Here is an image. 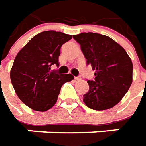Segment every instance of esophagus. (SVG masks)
Returning a JSON list of instances; mask_svg holds the SVG:
<instances>
[{
	"mask_svg": "<svg viewBox=\"0 0 146 146\" xmlns=\"http://www.w3.org/2000/svg\"><path fill=\"white\" fill-rule=\"evenodd\" d=\"M74 79H75V81H76V82H78V81H80L82 78H81V77H76Z\"/></svg>",
	"mask_w": 146,
	"mask_h": 146,
	"instance_id": "esophagus-1",
	"label": "esophagus"
}]
</instances>
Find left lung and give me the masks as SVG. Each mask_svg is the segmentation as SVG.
<instances>
[{
  "mask_svg": "<svg viewBox=\"0 0 146 146\" xmlns=\"http://www.w3.org/2000/svg\"><path fill=\"white\" fill-rule=\"evenodd\" d=\"M86 59L95 71L94 81H87L89 91L83 102L93 110L113 108L123 98L133 82V63L126 51L108 36L97 33L74 35Z\"/></svg>",
  "mask_w": 146,
  "mask_h": 146,
  "instance_id": "8db88e82",
  "label": "left lung"
}]
</instances>
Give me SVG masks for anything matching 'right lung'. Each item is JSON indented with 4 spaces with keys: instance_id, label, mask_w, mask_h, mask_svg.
Returning a JSON list of instances; mask_svg holds the SVG:
<instances>
[{
    "instance_id": "obj_1",
    "label": "right lung",
    "mask_w": 146,
    "mask_h": 146,
    "mask_svg": "<svg viewBox=\"0 0 146 146\" xmlns=\"http://www.w3.org/2000/svg\"><path fill=\"white\" fill-rule=\"evenodd\" d=\"M71 35L47 31L35 35L17 54L10 70L14 90L24 104L37 111H46L57 101L64 83L72 74H56L51 66H59L60 48Z\"/></svg>"
}]
</instances>
